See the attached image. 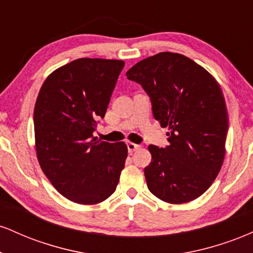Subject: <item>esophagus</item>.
Listing matches in <instances>:
<instances>
[{
  "instance_id": "1",
  "label": "esophagus",
  "mask_w": 253,
  "mask_h": 253,
  "mask_svg": "<svg viewBox=\"0 0 253 253\" xmlns=\"http://www.w3.org/2000/svg\"><path fill=\"white\" fill-rule=\"evenodd\" d=\"M140 145H138V144H134V143H127V149H128V152L129 153H132V152H134V151H136V150H139L140 149Z\"/></svg>"
}]
</instances>
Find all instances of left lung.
<instances>
[{"label": "left lung", "mask_w": 253, "mask_h": 253, "mask_svg": "<svg viewBox=\"0 0 253 253\" xmlns=\"http://www.w3.org/2000/svg\"><path fill=\"white\" fill-rule=\"evenodd\" d=\"M143 86L152 113L169 127V145H150L147 188L162 201L185 203L201 196L216 178L225 157L228 115L221 88L190 58L161 52L126 72Z\"/></svg>", "instance_id": "1"}]
</instances>
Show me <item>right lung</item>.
I'll list each match as a JSON object with an SVG mask.
<instances>
[{
    "mask_svg": "<svg viewBox=\"0 0 253 253\" xmlns=\"http://www.w3.org/2000/svg\"><path fill=\"white\" fill-rule=\"evenodd\" d=\"M125 62L80 58L46 78L34 107L37 157L58 193L96 205L117 189L127 158L125 143L92 135L104 118Z\"/></svg>",
    "mask_w": 253,
    "mask_h": 253,
    "instance_id": "1",
    "label": "right lung"
}]
</instances>
